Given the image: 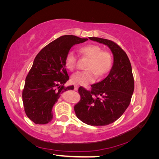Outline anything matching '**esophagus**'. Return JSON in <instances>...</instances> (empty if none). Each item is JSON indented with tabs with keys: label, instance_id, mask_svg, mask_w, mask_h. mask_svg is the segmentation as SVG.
Wrapping results in <instances>:
<instances>
[{
	"label": "esophagus",
	"instance_id": "esophagus-1",
	"mask_svg": "<svg viewBox=\"0 0 159 159\" xmlns=\"http://www.w3.org/2000/svg\"><path fill=\"white\" fill-rule=\"evenodd\" d=\"M78 85H74V90H78Z\"/></svg>",
	"mask_w": 159,
	"mask_h": 159
}]
</instances>
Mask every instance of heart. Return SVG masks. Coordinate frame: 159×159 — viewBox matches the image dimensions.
Here are the masks:
<instances>
[{"instance_id":"heart-1","label":"heart","mask_w":159,"mask_h":159,"mask_svg":"<svg viewBox=\"0 0 159 159\" xmlns=\"http://www.w3.org/2000/svg\"><path fill=\"white\" fill-rule=\"evenodd\" d=\"M80 54L89 59L86 67L88 71H78L71 76L72 84L82 86L95 81L97 74L102 76L107 74L111 68L112 57L107 51L102 50V48L95 44H88L79 49ZM77 56L74 52H69L65 57V65L70 71H74L76 68Z\"/></svg>"}]
</instances>
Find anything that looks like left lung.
Listing matches in <instances>:
<instances>
[{"label": "left lung", "instance_id": "8db88e82", "mask_svg": "<svg viewBox=\"0 0 159 159\" xmlns=\"http://www.w3.org/2000/svg\"><path fill=\"white\" fill-rule=\"evenodd\" d=\"M91 40L107 46L113 55V64L108 75L91 85V91L80 87V102L74 106L76 116L91 126H104L117 120L131 102L134 78L131 62L125 51L114 42L90 37Z\"/></svg>", "mask_w": 159, "mask_h": 159}]
</instances>
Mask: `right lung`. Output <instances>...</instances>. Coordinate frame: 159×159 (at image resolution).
Returning <instances> with one entry per match:
<instances>
[{"label": "right lung", "mask_w": 159, "mask_h": 159, "mask_svg": "<svg viewBox=\"0 0 159 159\" xmlns=\"http://www.w3.org/2000/svg\"><path fill=\"white\" fill-rule=\"evenodd\" d=\"M87 40L88 38L73 35L62 36L46 46L36 56L22 91L25 113L34 123L50 122L52 108L60 94L74 89V85L64 86L69 80L65 57L72 46Z\"/></svg>", "instance_id": "add662e5"}]
</instances>
